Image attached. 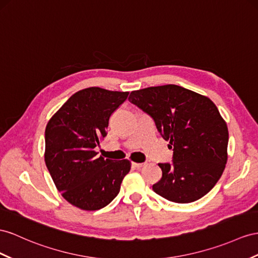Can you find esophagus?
<instances>
[{"instance_id":"obj_1","label":"esophagus","mask_w":258,"mask_h":258,"mask_svg":"<svg viewBox=\"0 0 258 258\" xmlns=\"http://www.w3.org/2000/svg\"><path fill=\"white\" fill-rule=\"evenodd\" d=\"M132 166H133L134 168H137V169H140V168L144 167V166H145V164H144V163H137V162H132Z\"/></svg>"}]
</instances>
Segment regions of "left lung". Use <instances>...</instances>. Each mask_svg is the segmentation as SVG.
<instances>
[{"instance_id": "1", "label": "left lung", "mask_w": 258, "mask_h": 258, "mask_svg": "<svg viewBox=\"0 0 258 258\" xmlns=\"http://www.w3.org/2000/svg\"><path fill=\"white\" fill-rule=\"evenodd\" d=\"M128 101L154 118L163 140L173 148L172 162L158 164L162 176L153 185L155 192L180 204L206 195L228 160V126L216 104L176 85L134 90Z\"/></svg>"}]
</instances>
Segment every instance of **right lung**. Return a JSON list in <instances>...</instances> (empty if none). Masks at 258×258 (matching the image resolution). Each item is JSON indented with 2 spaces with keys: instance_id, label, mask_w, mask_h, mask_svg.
I'll use <instances>...</instances> for the list:
<instances>
[{
  "instance_id": "add662e5",
  "label": "right lung",
  "mask_w": 258,
  "mask_h": 258,
  "mask_svg": "<svg viewBox=\"0 0 258 258\" xmlns=\"http://www.w3.org/2000/svg\"><path fill=\"white\" fill-rule=\"evenodd\" d=\"M128 91L99 87L70 97L45 127L44 161L57 190L73 206L98 210L120 192L131 161L104 159L95 147L107 135L112 113L126 100Z\"/></svg>"
}]
</instances>
